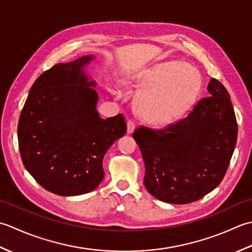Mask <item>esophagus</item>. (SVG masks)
<instances>
[{"instance_id": "34e87169", "label": "esophagus", "mask_w": 252, "mask_h": 252, "mask_svg": "<svg viewBox=\"0 0 252 252\" xmlns=\"http://www.w3.org/2000/svg\"><path fill=\"white\" fill-rule=\"evenodd\" d=\"M135 127H136L135 122H132V121L127 122V132L128 133H131L133 130H135Z\"/></svg>"}]
</instances>
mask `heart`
Listing matches in <instances>:
<instances>
[{
	"instance_id": "1",
	"label": "heart",
	"mask_w": 252,
	"mask_h": 252,
	"mask_svg": "<svg viewBox=\"0 0 252 252\" xmlns=\"http://www.w3.org/2000/svg\"><path fill=\"white\" fill-rule=\"evenodd\" d=\"M131 80L141 88L136 96V112L152 125H166L183 115L196 101L202 84L199 70L179 61L148 66Z\"/></svg>"
}]
</instances>
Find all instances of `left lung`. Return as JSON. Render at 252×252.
<instances>
[{
    "instance_id": "obj_1",
    "label": "left lung",
    "mask_w": 252,
    "mask_h": 252,
    "mask_svg": "<svg viewBox=\"0 0 252 252\" xmlns=\"http://www.w3.org/2000/svg\"><path fill=\"white\" fill-rule=\"evenodd\" d=\"M208 97L186 119L161 130L140 127L132 137L146 166L145 187L163 202L186 204L217 188L237 141V122L228 91L211 78Z\"/></svg>"
}]
</instances>
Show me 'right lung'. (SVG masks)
I'll return each instance as SVG.
<instances>
[{
  "label": "right lung",
  "instance_id": "add662e5",
  "mask_svg": "<svg viewBox=\"0 0 252 252\" xmlns=\"http://www.w3.org/2000/svg\"><path fill=\"white\" fill-rule=\"evenodd\" d=\"M94 55L60 63L34 81L20 113L18 145L25 168L59 196L90 192L104 177L103 158L126 133L124 116L103 120L95 81L86 73Z\"/></svg>",
  "mask_w": 252,
  "mask_h": 252
}]
</instances>
